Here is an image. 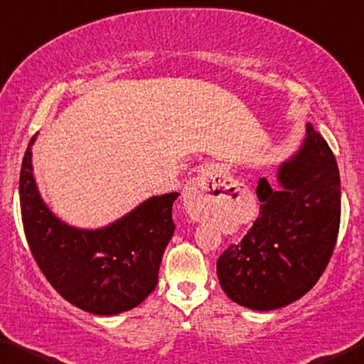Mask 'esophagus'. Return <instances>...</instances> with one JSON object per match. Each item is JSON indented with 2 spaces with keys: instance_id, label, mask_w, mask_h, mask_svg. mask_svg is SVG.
Instances as JSON below:
<instances>
[{
  "instance_id": "esophagus-1",
  "label": "esophagus",
  "mask_w": 364,
  "mask_h": 364,
  "mask_svg": "<svg viewBox=\"0 0 364 364\" xmlns=\"http://www.w3.org/2000/svg\"><path fill=\"white\" fill-rule=\"evenodd\" d=\"M209 178L210 171L208 170L200 176L193 178V180L186 184V188H184V205H186L189 217L196 222L203 220L214 205V196L210 194L209 188Z\"/></svg>"
}]
</instances>
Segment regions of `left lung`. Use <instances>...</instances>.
I'll use <instances>...</instances> for the list:
<instances>
[{"label": "left lung", "mask_w": 364, "mask_h": 364, "mask_svg": "<svg viewBox=\"0 0 364 364\" xmlns=\"http://www.w3.org/2000/svg\"><path fill=\"white\" fill-rule=\"evenodd\" d=\"M278 184L259 178V215L238 245L217 259L232 301L274 311L312 289L327 268L340 229L337 160L311 122L301 147L278 168Z\"/></svg>", "instance_id": "1"}]
</instances>
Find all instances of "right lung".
I'll list each match as a JSON object with an SVG mask.
<instances>
[{
	"label": "right lung",
	"instance_id": "right-lung-1",
	"mask_svg": "<svg viewBox=\"0 0 364 364\" xmlns=\"http://www.w3.org/2000/svg\"><path fill=\"white\" fill-rule=\"evenodd\" d=\"M19 176L21 215L32 257L63 299L96 316H117L137 307L159 283L161 257L171 240L173 203L180 196H151L101 229H78L52 213L37 188L32 145Z\"/></svg>",
	"mask_w": 364,
	"mask_h": 364
}]
</instances>
